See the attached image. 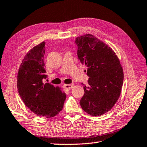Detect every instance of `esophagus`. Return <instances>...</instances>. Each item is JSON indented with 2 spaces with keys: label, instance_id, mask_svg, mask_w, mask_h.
I'll return each mask as SVG.
<instances>
[{
  "label": "esophagus",
  "instance_id": "obj_1",
  "mask_svg": "<svg viewBox=\"0 0 147 147\" xmlns=\"http://www.w3.org/2000/svg\"><path fill=\"white\" fill-rule=\"evenodd\" d=\"M73 84H66V85H64V88L66 90H71V88H73Z\"/></svg>",
  "mask_w": 147,
  "mask_h": 147
}]
</instances>
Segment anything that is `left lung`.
Returning <instances> with one entry per match:
<instances>
[{"mask_svg":"<svg viewBox=\"0 0 147 147\" xmlns=\"http://www.w3.org/2000/svg\"><path fill=\"white\" fill-rule=\"evenodd\" d=\"M77 54L80 63L87 67L88 86L80 103L92 116L110 111L119 99L123 85V73L120 60L112 49L90 34L78 37Z\"/></svg>","mask_w":147,"mask_h":147,"instance_id":"obj_1","label":"left lung"}]
</instances>
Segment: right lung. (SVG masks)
<instances>
[{
    "mask_svg": "<svg viewBox=\"0 0 147 147\" xmlns=\"http://www.w3.org/2000/svg\"><path fill=\"white\" fill-rule=\"evenodd\" d=\"M45 53L44 41L28 51L20 66L17 87L23 102L30 111L38 116L51 118L62 110L66 95L59 87L43 82L48 76Z\"/></svg>",
    "mask_w": 147,
    "mask_h": 147,
    "instance_id": "obj_1",
    "label": "right lung"
}]
</instances>
